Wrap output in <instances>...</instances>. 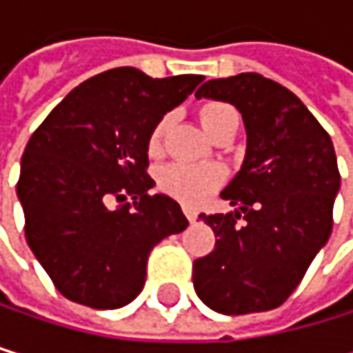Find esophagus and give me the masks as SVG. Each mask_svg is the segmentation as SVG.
Masks as SVG:
<instances>
[{
  "mask_svg": "<svg viewBox=\"0 0 353 353\" xmlns=\"http://www.w3.org/2000/svg\"><path fill=\"white\" fill-rule=\"evenodd\" d=\"M182 212H184V216H186L190 222H194V220H196V216H199V212H196L192 205H184V208H182Z\"/></svg>",
  "mask_w": 353,
  "mask_h": 353,
  "instance_id": "obj_1",
  "label": "esophagus"
}]
</instances>
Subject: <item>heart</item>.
Returning a JSON list of instances; mask_svg holds the SVG:
<instances>
[{"label": "heart", "instance_id": "heart-1", "mask_svg": "<svg viewBox=\"0 0 353 353\" xmlns=\"http://www.w3.org/2000/svg\"><path fill=\"white\" fill-rule=\"evenodd\" d=\"M235 112L230 105L224 103H205L199 110L201 125L205 131H212L220 120ZM169 125V116L161 118L159 125L154 127L150 135V152H157L161 148V139L167 131ZM224 182V171L218 165H184V163H173L167 165L159 171V186L184 203H201L205 201L220 184Z\"/></svg>", "mask_w": 353, "mask_h": 353}]
</instances>
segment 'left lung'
<instances>
[{
	"label": "left lung",
	"instance_id": "obj_1",
	"mask_svg": "<svg viewBox=\"0 0 353 353\" xmlns=\"http://www.w3.org/2000/svg\"><path fill=\"white\" fill-rule=\"evenodd\" d=\"M194 97L235 105L245 127L241 169L220 192L235 210L199 216L218 239L192 265L194 292L224 316L275 309L330 237L341 188L330 135L294 92L261 74L208 80Z\"/></svg>",
	"mask_w": 353,
	"mask_h": 353
}]
</instances>
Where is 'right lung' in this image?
<instances>
[{
    "instance_id": "1",
    "label": "right lung",
    "mask_w": 353,
    "mask_h": 353,
    "mask_svg": "<svg viewBox=\"0 0 353 353\" xmlns=\"http://www.w3.org/2000/svg\"><path fill=\"white\" fill-rule=\"evenodd\" d=\"M201 80L116 67L76 86L31 135L17 186L25 237L65 299L94 309L131 303L152 248L188 226L178 201L148 192L145 167L159 120ZM127 194L133 203L109 210Z\"/></svg>"
}]
</instances>
